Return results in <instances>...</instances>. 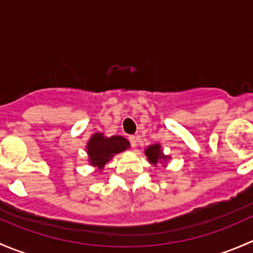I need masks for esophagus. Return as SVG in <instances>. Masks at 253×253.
I'll return each instance as SVG.
<instances>
[{
	"label": "esophagus",
	"instance_id": "34e87169",
	"mask_svg": "<svg viewBox=\"0 0 253 253\" xmlns=\"http://www.w3.org/2000/svg\"><path fill=\"white\" fill-rule=\"evenodd\" d=\"M128 141L131 143V147L132 148H136L137 147V137L136 136H129L128 137Z\"/></svg>",
	"mask_w": 253,
	"mask_h": 253
}]
</instances>
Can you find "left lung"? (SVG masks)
I'll list each match as a JSON object with an SVG mask.
<instances>
[{"mask_svg": "<svg viewBox=\"0 0 253 253\" xmlns=\"http://www.w3.org/2000/svg\"><path fill=\"white\" fill-rule=\"evenodd\" d=\"M145 155H147L148 160H149L150 164L153 165H157L158 163H163V162H167L168 159H170V157H168V155H164V153H163L162 150V147H160V144H153V145H149V147L145 149Z\"/></svg>", "mask_w": 253, "mask_h": 253, "instance_id": "left-lung-1", "label": "left lung"}]
</instances>
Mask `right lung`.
I'll return each mask as SVG.
<instances>
[{
	"instance_id": "right-lung-1",
	"label": "right lung",
	"mask_w": 253,
	"mask_h": 253,
	"mask_svg": "<svg viewBox=\"0 0 253 253\" xmlns=\"http://www.w3.org/2000/svg\"><path fill=\"white\" fill-rule=\"evenodd\" d=\"M129 148V142L121 136L105 137L103 133H94L86 143V153L91 167L103 170L106 163L115 154Z\"/></svg>"
}]
</instances>
